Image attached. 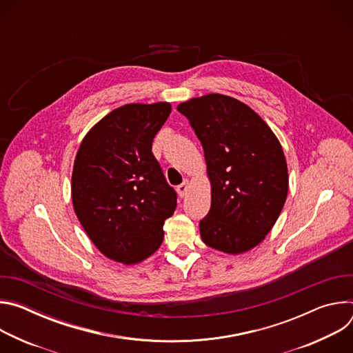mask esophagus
<instances>
[{
    "instance_id": "34e87169",
    "label": "esophagus",
    "mask_w": 353,
    "mask_h": 353,
    "mask_svg": "<svg viewBox=\"0 0 353 353\" xmlns=\"http://www.w3.org/2000/svg\"><path fill=\"white\" fill-rule=\"evenodd\" d=\"M188 184H190V181L185 179L179 187H177V192H179V195L181 196V198H184L185 195H187V191H188Z\"/></svg>"
}]
</instances>
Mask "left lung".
<instances>
[{"label":"left lung","mask_w":353,"mask_h":353,"mask_svg":"<svg viewBox=\"0 0 353 353\" xmlns=\"http://www.w3.org/2000/svg\"><path fill=\"white\" fill-rule=\"evenodd\" d=\"M203 143L211 210L199 222L203 241L226 254L259 245L285 205L289 176L279 139L240 100L208 93L177 106Z\"/></svg>","instance_id":"8db88e82"}]
</instances>
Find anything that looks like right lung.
Segmentation results:
<instances>
[{"label":"right lung","instance_id":"add662e5","mask_svg":"<svg viewBox=\"0 0 353 353\" xmlns=\"http://www.w3.org/2000/svg\"><path fill=\"white\" fill-rule=\"evenodd\" d=\"M172 112L168 102L114 109L83 137L71 195L86 234L108 259L125 265L152 256L177 205L152 154V141Z\"/></svg>","mask_w":353,"mask_h":353}]
</instances>
